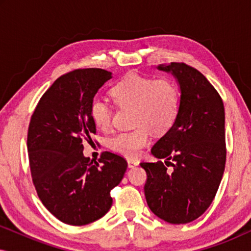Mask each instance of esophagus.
Wrapping results in <instances>:
<instances>
[{
  "label": "esophagus",
  "mask_w": 251,
  "mask_h": 251,
  "mask_svg": "<svg viewBox=\"0 0 251 251\" xmlns=\"http://www.w3.org/2000/svg\"><path fill=\"white\" fill-rule=\"evenodd\" d=\"M138 161L137 160H133V159H129L128 160V167L129 168H135L136 166H138Z\"/></svg>",
  "instance_id": "obj_1"
}]
</instances>
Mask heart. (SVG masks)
Masks as SVG:
<instances>
[{
	"label": "heart",
	"mask_w": 251,
	"mask_h": 251,
	"mask_svg": "<svg viewBox=\"0 0 251 251\" xmlns=\"http://www.w3.org/2000/svg\"><path fill=\"white\" fill-rule=\"evenodd\" d=\"M120 107L133 108L132 125L136 129L119 132L108 139L113 152L135 157L150 142V129L161 133L176 121L180 106V91L176 82L167 77L156 78L129 74L111 89ZM90 115L98 128L107 129L112 121V107L101 98H94Z\"/></svg>",
	"instance_id": "heart-1"
}]
</instances>
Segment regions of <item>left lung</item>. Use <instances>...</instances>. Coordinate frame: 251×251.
Instances as JSON below:
<instances>
[{
  "mask_svg": "<svg viewBox=\"0 0 251 251\" xmlns=\"http://www.w3.org/2000/svg\"><path fill=\"white\" fill-rule=\"evenodd\" d=\"M156 70L176 78L180 106L176 121L151 150L159 161L140 163L147 174L144 191L154 215L170 224H186L209 208L224 174V104L195 68L170 63Z\"/></svg>",
  "mask_w": 251,
  "mask_h": 251,
  "instance_id": "8db88e82",
  "label": "left lung"
}]
</instances>
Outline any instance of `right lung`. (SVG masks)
I'll use <instances>...</instances> for the list:
<instances>
[{
  "label": "right lung",
  "mask_w": 251,
  "mask_h": 251,
  "mask_svg": "<svg viewBox=\"0 0 251 251\" xmlns=\"http://www.w3.org/2000/svg\"><path fill=\"white\" fill-rule=\"evenodd\" d=\"M112 78L100 68L75 70L53 82L40 99L28 126L27 147L37 195L48 210L68 225H87L107 214L111 191L128 167L122 156L104 152L97 161L83 155L96 125L90 104Z\"/></svg>",
  "instance_id": "1"
}]
</instances>
